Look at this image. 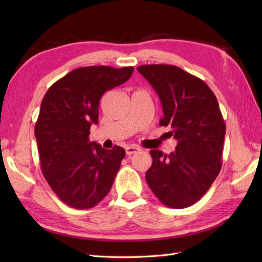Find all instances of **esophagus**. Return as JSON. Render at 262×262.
<instances>
[{
	"mask_svg": "<svg viewBox=\"0 0 262 262\" xmlns=\"http://www.w3.org/2000/svg\"><path fill=\"white\" fill-rule=\"evenodd\" d=\"M140 151H141V147H138L136 145H129L126 147V154L128 155V157H130L132 154H135Z\"/></svg>",
	"mask_w": 262,
	"mask_h": 262,
	"instance_id": "obj_1",
	"label": "esophagus"
}]
</instances>
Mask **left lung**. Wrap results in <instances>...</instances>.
I'll return each mask as SVG.
<instances>
[{"mask_svg":"<svg viewBox=\"0 0 262 262\" xmlns=\"http://www.w3.org/2000/svg\"><path fill=\"white\" fill-rule=\"evenodd\" d=\"M137 71L158 93L164 116L178 141L170 154L151 149L147 185L161 203L186 208L197 203L222 168L225 122L213 91L197 76L174 65H141Z\"/></svg>","mask_w":262,"mask_h":262,"instance_id":"1","label":"left lung"}]
</instances>
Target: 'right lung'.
<instances>
[{"label":"right lung","mask_w":262,"mask_h":262,"mask_svg":"<svg viewBox=\"0 0 262 262\" xmlns=\"http://www.w3.org/2000/svg\"><path fill=\"white\" fill-rule=\"evenodd\" d=\"M134 68L86 66L55 82L43 97L35 126L42 174L66 205L88 209L107 196L125 149L91 142L102 94L125 83Z\"/></svg>","instance_id":"right-lung-1"}]
</instances>
